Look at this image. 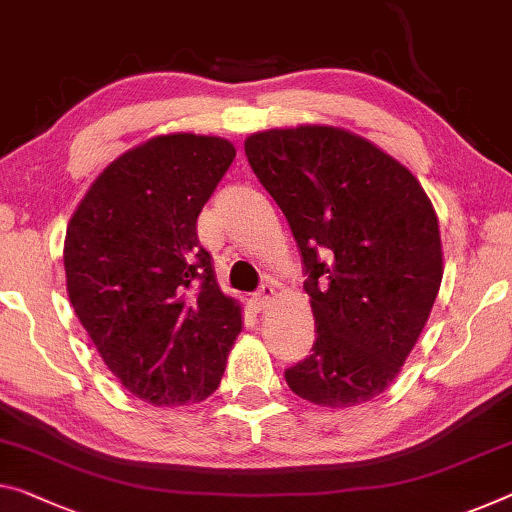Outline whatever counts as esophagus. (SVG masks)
<instances>
[{
  "instance_id": "esophagus-1",
  "label": "esophagus",
  "mask_w": 512,
  "mask_h": 512,
  "mask_svg": "<svg viewBox=\"0 0 512 512\" xmlns=\"http://www.w3.org/2000/svg\"><path fill=\"white\" fill-rule=\"evenodd\" d=\"M274 297H277V288H274L272 281H265L261 290H258V293L254 295V300H256L258 306H263V309H265V306H270L274 302Z\"/></svg>"
}]
</instances>
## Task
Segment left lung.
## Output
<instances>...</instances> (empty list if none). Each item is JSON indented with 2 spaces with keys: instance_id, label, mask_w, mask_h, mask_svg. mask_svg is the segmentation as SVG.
I'll use <instances>...</instances> for the list:
<instances>
[{
  "instance_id": "left-lung-1",
  "label": "left lung",
  "mask_w": 512,
  "mask_h": 512,
  "mask_svg": "<svg viewBox=\"0 0 512 512\" xmlns=\"http://www.w3.org/2000/svg\"><path fill=\"white\" fill-rule=\"evenodd\" d=\"M245 153L309 272L318 338L288 387L332 410L368 403L396 382L437 300V212L405 164L336 125L254 132Z\"/></svg>"
}]
</instances>
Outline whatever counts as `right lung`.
<instances>
[{
    "instance_id": "obj_1",
    "label": "right lung",
    "mask_w": 512,
    "mask_h": 512,
    "mask_svg": "<svg viewBox=\"0 0 512 512\" xmlns=\"http://www.w3.org/2000/svg\"><path fill=\"white\" fill-rule=\"evenodd\" d=\"M233 157L224 137H151L100 171L68 222L70 304L109 371L148 405L206 400L242 332V306L196 235Z\"/></svg>"
}]
</instances>
